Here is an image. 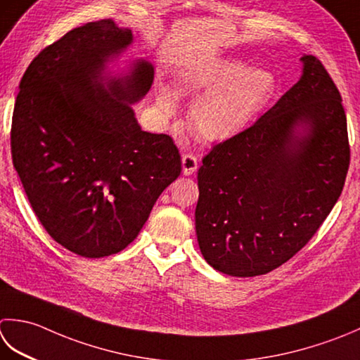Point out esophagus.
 Listing matches in <instances>:
<instances>
[{
	"label": "esophagus",
	"mask_w": 360,
	"mask_h": 360,
	"mask_svg": "<svg viewBox=\"0 0 360 360\" xmlns=\"http://www.w3.org/2000/svg\"><path fill=\"white\" fill-rule=\"evenodd\" d=\"M198 168V159H196L193 154H184L182 156V173L186 176L193 174Z\"/></svg>",
	"instance_id": "esophagus-1"
}]
</instances>
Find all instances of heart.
Returning a JSON list of instances; mask_svg holds the SVG:
<instances>
[{
  "label": "heart",
  "instance_id": "obj_1",
  "mask_svg": "<svg viewBox=\"0 0 360 360\" xmlns=\"http://www.w3.org/2000/svg\"><path fill=\"white\" fill-rule=\"evenodd\" d=\"M179 94L196 98L188 112L193 132L207 142H224L255 122L276 94V77L234 58H221L190 68L178 82ZM158 109L164 117L176 110V96L162 89Z\"/></svg>",
  "mask_w": 360,
  "mask_h": 360
}]
</instances>
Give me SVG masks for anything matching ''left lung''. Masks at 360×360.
<instances>
[{"instance_id":"left-lung-1","label":"left lung","mask_w":360,"mask_h":360,"mask_svg":"<svg viewBox=\"0 0 360 360\" xmlns=\"http://www.w3.org/2000/svg\"><path fill=\"white\" fill-rule=\"evenodd\" d=\"M257 122L215 145L198 170L195 228L206 262L229 276L285 264L326 220L349 167L347 115L323 63Z\"/></svg>"}]
</instances>
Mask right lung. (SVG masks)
Instances as JSON below:
<instances>
[{
    "mask_svg": "<svg viewBox=\"0 0 360 360\" xmlns=\"http://www.w3.org/2000/svg\"><path fill=\"white\" fill-rule=\"evenodd\" d=\"M132 40L109 18L75 27L30 63L13 108L12 162L31 207L82 257L124 250L181 174L173 139L142 131L132 110L151 89V63L103 81Z\"/></svg>",
    "mask_w": 360,
    "mask_h": 360,
    "instance_id": "obj_1",
    "label": "right lung"
}]
</instances>
